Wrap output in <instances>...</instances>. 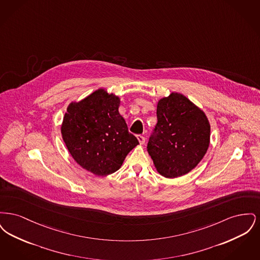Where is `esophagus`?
Segmentation results:
<instances>
[{"label":"esophagus","instance_id":"34e87169","mask_svg":"<svg viewBox=\"0 0 260 260\" xmlns=\"http://www.w3.org/2000/svg\"><path fill=\"white\" fill-rule=\"evenodd\" d=\"M137 139L139 141L140 144H144L145 143V137L143 136H137Z\"/></svg>","mask_w":260,"mask_h":260}]
</instances>
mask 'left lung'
<instances>
[{
  "label": "left lung",
  "instance_id": "1",
  "mask_svg": "<svg viewBox=\"0 0 260 260\" xmlns=\"http://www.w3.org/2000/svg\"><path fill=\"white\" fill-rule=\"evenodd\" d=\"M157 119L147 145L157 172L168 178L191 172L210 146V124L205 112L185 95L172 92L158 101Z\"/></svg>",
  "mask_w": 260,
  "mask_h": 260
}]
</instances>
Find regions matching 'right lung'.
<instances>
[{
  "instance_id": "1",
  "label": "right lung",
  "mask_w": 260,
  "mask_h": 260,
  "mask_svg": "<svg viewBox=\"0 0 260 260\" xmlns=\"http://www.w3.org/2000/svg\"><path fill=\"white\" fill-rule=\"evenodd\" d=\"M120 98L104 88L79 102H71L63 117V141L77 164L105 176L117 172L126 155L138 145L119 113Z\"/></svg>"
}]
</instances>
